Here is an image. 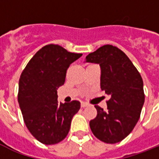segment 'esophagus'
Returning a JSON list of instances; mask_svg holds the SVG:
<instances>
[{"label": "esophagus", "instance_id": "obj_1", "mask_svg": "<svg viewBox=\"0 0 159 159\" xmlns=\"http://www.w3.org/2000/svg\"><path fill=\"white\" fill-rule=\"evenodd\" d=\"M89 105L87 104V103H86V102H82L81 103V106H82V108H85V107H87V106H88Z\"/></svg>", "mask_w": 159, "mask_h": 159}]
</instances>
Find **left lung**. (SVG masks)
<instances>
[{"mask_svg":"<svg viewBox=\"0 0 159 159\" xmlns=\"http://www.w3.org/2000/svg\"><path fill=\"white\" fill-rule=\"evenodd\" d=\"M86 62L100 65L101 88L110 97L106 111L95 106L97 116L90 121V128L102 142H120L140 116L144 103L143 79L125 53L110 44L89 53Z\"/></svg>","mask_w":159,"mask_h":159,"instance_id":"1","label":"left lung"}]
</instances>
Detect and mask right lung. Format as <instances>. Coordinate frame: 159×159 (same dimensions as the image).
I'll use <instances>...</instances> for the list:
<instances>
[{"instance_id": "1", "label": "right lung", "mask_w": 159, "mask_h": 159, "mask_svg": "<svg viewBox=\"0 0 159 159\" xmlns=\"http://www.w3.org/2000/svg\"><path fill=\"white\" fill-rule=\"evenodd\" d=\"M82 55L48 44L34 55L21 73L18 102L24 121L32 135L43 144L63 140L81 107L78 101L57 102V90L64 84L70 64Z\"/></svg>"}]
</instances>
